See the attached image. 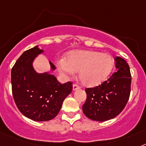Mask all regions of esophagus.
<instances>
[{
	"label": "esophagus",
	"mask_w": 146,
	"mask_h": 146,
	"mask_svg": "<svg viewBox=\"0 0 146 146\" xmlns=\"http://www.w3.org/2000/svg\"><path fill=\"white\" fill-rule=\"evenodd\" d=\"M78 89H80V87L76 84H74L73 85V90H78Z\"/></svg>",
	"instance_id": "obj_1"
}]
</instances>
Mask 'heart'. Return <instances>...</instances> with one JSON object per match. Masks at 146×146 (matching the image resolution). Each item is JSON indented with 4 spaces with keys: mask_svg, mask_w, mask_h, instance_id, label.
Masks as SVG:
<instances>
[{
    "mask_svg": "<svg viewBox=\"0 0 146 146\" xmlns=\"http://www.w3.org/2000/svg\"><path fill=\"white\" fill-rule=\"evenodd\" d=\"M114 60L111 55L91 50H73L67 55V61L58 63L64 76L73 75L79 71L80 81L85 86L94 87L102 83L111 73Z\"/></svg>",
    "mask_w": 146,
    "mask_h": 146,
    "instance_id": "1",
    "label": "heart"
}]
</instances>
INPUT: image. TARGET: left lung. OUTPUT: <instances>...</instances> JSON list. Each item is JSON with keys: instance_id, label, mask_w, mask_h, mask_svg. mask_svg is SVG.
<instances>
[{"instance_id": "8db88e82", "label": "left lung", "mask_w": 146, "mask_h": 146, "mask_svg": "<svg viewBox=\"0 0 146 146\" xmlns=\"http://www.w3.org/2000/svg\"><path fill=\"white\" fill-rule=\"evenodd\" d=\"M117 72L95 88H86V102L82 106L84 115L92 120L104 122L122 112L131 93V76L125 60L115 58Z\"/></svg>"}]
</instances>
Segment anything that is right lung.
<instances>
[{
    "instance_id": "right-lung-1",
    "label": "right lung",
    "mask_w": 146,
    "mask_h": 146,
    "mask_svg": "<svg viewBox=\"0 0 146 146\" xmlns=\"http://www.w3.org/2000/svg\"><path fill=\"white\" fill-rule=\"evenodd\" d=\"M44 52L38 46L26 50L17 60L11 72L14 101L22 114L37 122L48 121L59 112L63 101L71 93L68 82L61 84L49 72L38 73L34 69L35 58ZM50 69L56 67L50 62Z\"/></svg>"
}]
</instances>
